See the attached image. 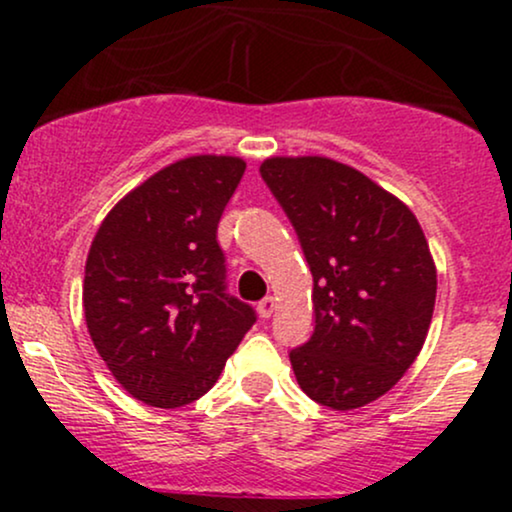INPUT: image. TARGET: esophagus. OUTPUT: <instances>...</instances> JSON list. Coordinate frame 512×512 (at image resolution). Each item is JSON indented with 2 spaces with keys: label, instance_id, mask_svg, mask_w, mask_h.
Returning <instances> with one entry per match:
<instances>
[{
  "label": "esophagus",
  "instance_id": "obj_1",
  "mask_svg": "<svg viewBox=\"0 0 512 512\" xmlns=\"http://www.w3.org/2000/svg\"><path fill=\"white\" fill-rule=\"evenodd\" d=\"M274 310H276V298L274 296L262 298V301L257 303V313H260V317H264V320H267V317H272Z\"/></svg>",
  "mask_w": 512,
  "mask_h": 512
}]
</instances>
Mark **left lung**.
Returning <instances> with one entry per match:
<instances>
[{"label": "left lung", "instance_id": "1", "mask_svg": "<svg viewBox=\"0 0 512 512\" xmlns=\"http://www.w3.org/2000/svg\"><path fill=\"white\" fill-rule=\"evenodd\" d=\"M260 173L313 272L315 332L291 351L322 407H366L419 356L436 305V262L419 221L361 170L327 156H272Z\"/></svg>", "mask_w": 512, "mask_h": 512}]
</instances>
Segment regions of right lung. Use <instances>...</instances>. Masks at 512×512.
<instances>
[{"label":"right lung","mask_w":512,"mask_h":512,"mask_svg":"<svg viewBox=\"0 0 512 512\" xmlns=\"http://www.w3.org/2000/svg\"><path fill=\"white\" fill-rule=\"evenodd\" d=\"M243 173L238 156L180 158L127 192L88 250V334L117 383L149 407L209 392L255 325V310L226 293L216 240Z\"/></svg>","instance_id":"obj_1"}]
</instances>
